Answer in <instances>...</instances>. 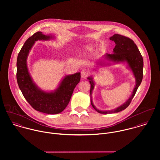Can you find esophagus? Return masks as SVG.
Returning <instances> with one entry per match:
<instances>
[{
    "mask_svg": "<svg viewBox=\"0 0 160 160\" xmlns=\"http://www.w3.org/2000/svg\"><path fill=\"white\" fill-rule=\"evenodd\" d=\"M89 74L88 71L86 69H83L81 71V78H86Z\"/></svg>",
    "mask_w": 160,
    "mask_h": 160,
    "instance_id": "esophagus-1",
    "label": "esophagus"
}]
</instances>
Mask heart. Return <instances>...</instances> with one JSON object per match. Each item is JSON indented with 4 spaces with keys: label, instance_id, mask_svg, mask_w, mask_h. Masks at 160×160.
Segmentation results:
<instances>
[{
    "label": "heart",
    "instance_id": "heart-1",
    "mask_svg": "<svg viewBox=\"0 0 160 160\" xmlns=\"http://www.w3.org/2000/svg\"><path fill=\"white\" fill-rule=\"evenodd\" d=\"M96 48H97V46H95V45L88 44V45H86V46H84L83 50H84V52L86 53L89 54V53H92V52L95 50Z\"/></svg>",
    "mask_w": 160,
    "mask_h": 160
}]
</instances>
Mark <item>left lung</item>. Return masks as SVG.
<instances>
[{
	"instance_id": "left-lung-1",
	"label": "left lung",
	"mask_w": 160,
	"mask_h": 160,
	"mask_svg": "<svg viewBox=\"0 0 160 160\" xmlns=\"http://www.w3.org/2000/svg\"><path fill=\"white\" fill-rule=\"evenodd\" d=\"M110 39L114 41L116 44L113 51V53L106 54L103 57V60H99L96 65H97L98 67L99 66L102 65L124 63L126 65V68L132 72V74L135 78L136 84L131 95L124 103L111 110H100L95 107L93 103L92 98V91L95 86V81L93 79V76L88 77V79L89 80V82L91 84L90 93L92 106L96 112L101 114H111L118 113L126 109L129 105L132 99L134 97L143 78V60L138 48L134 41L127 37L116 34L110 37Z\"/></svg>"
}]
</instances>
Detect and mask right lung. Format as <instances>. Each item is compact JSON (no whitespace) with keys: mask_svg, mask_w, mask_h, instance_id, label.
Here are the masks:
<instances>
[{"mask_svg":"<svg viewBox=\"0 0 160 160\" xmlns=\"http://www.w3.org/2000/svg\"><path fill=\"white\" fill-rule=\"evenodd\" d=\"M55 35H45L38 31L30 37L20 50L17 62V79L24 97L36 110L46 114H56L62 112L68 105L72 93L79 82V72L65 75L53 91H46L41 89L33 81L28 70L27 60L36 41L55 39Z\"/></svg>","mask_w":160,"mask_h":160,"instance_id":"right-lung-1","label":"right lung"}]
</instances>
